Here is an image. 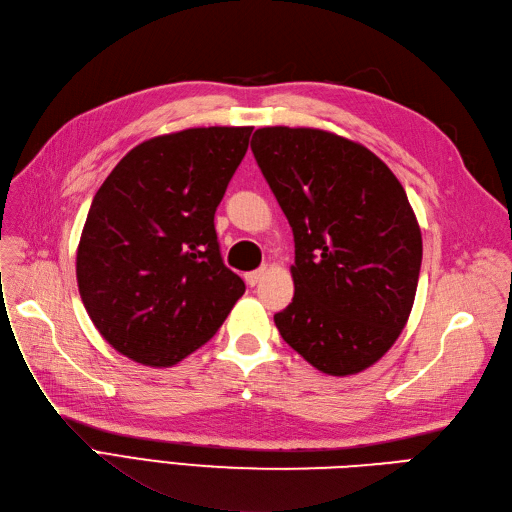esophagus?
Instances as JSON below:
<instances>
[{"label":"esophagus","mask_w":512,"mask_h":512,"mask_svg":"<svg viewBox=\"0 0 512 512\" xmlns=\"http://www.w3.org/2000/svg\"><path fill=\"white\" fill-rule=\"evenodd\" d=\"M266 272H268V266H261L259 270L249 272V274H246V283H249L251 287H255V285L259 283V280H261L263 276H266Z\"/></svg>","instance_id":"34e87169"}]
</instances>
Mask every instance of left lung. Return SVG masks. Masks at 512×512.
Wrapping results in <instances>:
<instances>
[{
  "mask_svg": "<svg viewBox=\"0 0 512 512\" xmlns=\"http://www.w3.org/2000/svg\"><path fill=\"white\" fill-rule=\"evenodd\" d=\"M257 166L293 229L291 304L280 336L317 370L370 368L415 302L423 242L395 174L366 146L312 127H261Z\"/></svg>",
  "mask_w": 512,
  "mask_h": 512,
  "instance_id": "8db88e82",
  "label": "left lung"
}]
</instances>
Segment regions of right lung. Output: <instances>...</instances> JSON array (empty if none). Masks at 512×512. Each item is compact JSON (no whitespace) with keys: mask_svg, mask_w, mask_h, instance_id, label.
<instances>
[{"mask_svg":"<svg viewBox=\"0 0 512 512\" xmlns=\"http://www.w3.org/2000/svg\"><path fill=\"white\" fill-rule=\"evenodd\" d=\"M253 127H193L138 144L89 208L76 278L97 332L125 357L168 368L208 342L242 298L214 212Z\"/></svg>","mask_w":512,"mask_h":512,"instance_id":"right-lung-1","label":"right lung"}]
</instances>
